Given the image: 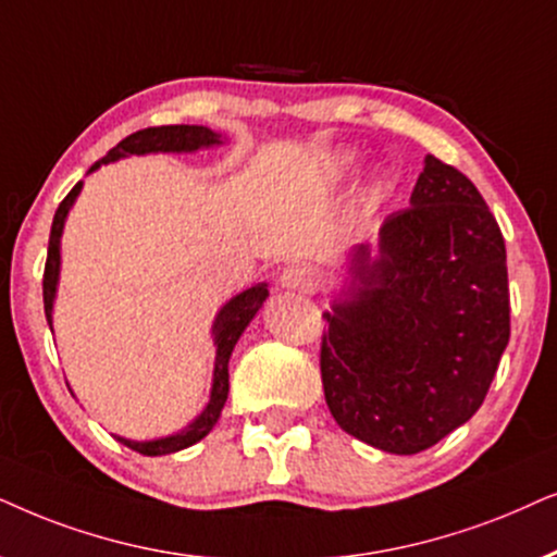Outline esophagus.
Returning <instances> with one entry per match:
<instances>
[{
    "instance_id": "obj_1",
    "label": "esophagus",
    "mask_w": 557,
    "mask_h": 557,
    "mask_svg": "<svg viewBox=\"0 0 557 557\" xmlns=\"http://www.w3.org/2000/svg\"><path fill=\"white\" fill-rule=\"evenodd\" d=\"M280 283H283V287H287V290L313 293L318 285V274L313 267H308V264H293L283 272Z\"/></svg>"
}]
</instances>
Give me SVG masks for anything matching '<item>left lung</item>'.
Returning a JSON list of instances; mask_svg holds the SVG:
<instances>
[{
  "label": "left lung",
  "mask_w": 557,
  "mask_h": 557,
  "mask_svg": "<svg viewBox=\"0 0 557 557\" xmlns=\"http://www.w3.org/2000/svg\"><path fill=\"white\" fill-rule=\"evenodd\" d=\"M351 255V290L323 313L325 405L354 438L420 454L484 403L509 344L507 249L469 177L428 154L410 209Z\"/></svg>",
  "instance_id": "obj_1"
}]
</instances>
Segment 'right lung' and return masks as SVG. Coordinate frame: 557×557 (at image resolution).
Masks as SVG:
<instances>
[{"label":"right lung","instance_id":"obj_1","mask_svg":"<svg viewBox=\"0 0 557 557\" xmlns=\"http://www.w3.org/2000/svg\"><path fill=\"white\" fill-rule=\"evenodd\" d=\"M221 145V135L211 132L209 127H196V124H168V127H147L139 129L135 135L124 137L122 143L103 154L99 162H94L88 173H94L96 168L107 165V162H114L119 158H129V154H147V152H196L201 147ZM81 185L76 183L71 188L69 196L63 198L61 206H58L53 226H50V242H48V262H46V274H42V302H46V318L50 331H53V300H55V287H58V272H61V234L65 216H69L73 201L81 193ZM267 285L259 283L249 290H244L226 302L224 308L219 310L216 323H213V344H216V364H213V384H211V399L206 405V410L198 414L196 420L190 422L188 428L181 430V433L168 435V438H154V441H127V438H114L124 446L137 450L143 456H165L175 454V450H183L198 443L206 435L211 433V428L216 425L221 410H224V403L228 397V356H232L236 341L247 329L251 318L257 315V310L262 308L267 300Z\"/></svg>","mask_w":557,"mask_h":557}]
</instances>
